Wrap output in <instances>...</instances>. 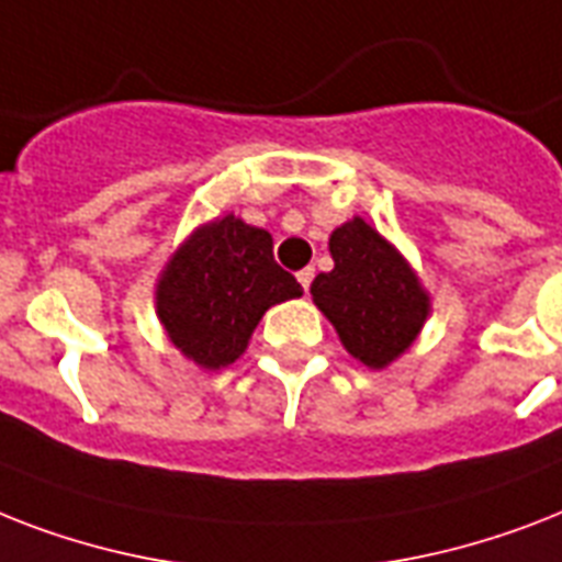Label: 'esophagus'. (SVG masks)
Here are the masks:
<instances>
[{"label": "esophagus", "instance_id": "1", "mask_svg": "<svg viewBox=\"0 0 562 562\" xmlns=\"http://www.w3.org/2000/svg\"><path fill=\"white\" fill-rule=\"evenodd\" d=\"M312 280H315V268H303V271H297V282L306 291H308V285H312Z\"/></svg>", "mask_w": 562, "mask_h": 562}]
</instances>
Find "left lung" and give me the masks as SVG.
I'll list each match as a JSON object with an SVG mask.
<instances>
[{
	"label": "left lung",
	"instance_id": "1",
	"mask_svg": "<svg viewBox=\"0 0 562 562\" xmlns=\"http://www.w3.org/2000/svg\"><path fill=\"white\" fill-rule=\"evenodd\" d=\"M329 254L335 268L312 282L317 308L333 321L356 359L375 370L391 364L426 321V291L368 221L352 218L335 229Z\"/></svg>",
	"mask_w": 562,
	"mask_h": 562
}]
</instances>
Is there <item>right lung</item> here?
<instances>
[{"mask_svg": "<svg viewBox=\"0 0 562 562\" xmlns=\"http://www.w3.org/2000/svg\"><path fill=\"white\" fill-rule=\"evenodd\" d=\"M303 289L273 259V238L236 215L201 227L157 285V315L183 356L218 370L236 361L273 303Z\"/></svg>", "mask_w": 562, "mask_h": 562, "instance_id": "obj_1", "label": "right lung"}]
</instances>
